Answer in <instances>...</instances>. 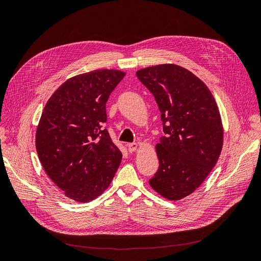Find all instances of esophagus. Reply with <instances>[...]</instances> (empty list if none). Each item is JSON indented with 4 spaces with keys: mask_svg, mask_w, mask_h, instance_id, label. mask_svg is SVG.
<instances>
[{
    "mask_svg": "<svg viewBox=\"0 0 261 261\" xmlns=\"http://www.w3.org/2000/svg\"><path fill=\"white\" fill-rule=\"evenodd\" d=\"M126 146H127V149H128L129 152H134L137 149V144L136 143H129Z\"/></svg>",
    "mask_w": 261,
    "mask_h": 261,
    "instance_id": "34e87169",
    "label": "esophagus"
}]
</instances>
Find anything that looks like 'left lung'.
Here are the masks:
<instances>
[{"label":"left lung","instance_id":"8db88e82","mask_svg":"<svg viewBox=\"0 0 261 261\" xmlns=\"http://www.w3.org/2000/svg\"><path fill=\"white\" fill-rule=\"evenodd\" d=\"M136 75L153 94L164 133L155 146L159 169L149 184L164 198L179 200L201 185L219 159V109L206 84L184 67L161 64Z\"/></svg>","mask_w":261,"mask_h":261}]
</instances>
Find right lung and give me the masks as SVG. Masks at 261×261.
<instances>
[{
    "instance_id": "1",
    "label": "right lung",
    "mask_w": 261,
    "mask_h": 261,
    "mask_svg": "<svg viewBox=\"0 0 261 261\" xmlns=\"http://www.w3.org/2000/svg\"><path fill=\"white\" fill-rule=\"evenodd\" d=\"M125 76L97 69L69 78L46 102L36 133L39 160L68 198L88 202L111 184L122 153L103 128L110 94Z\"/></svg>"
}]
</instances>
